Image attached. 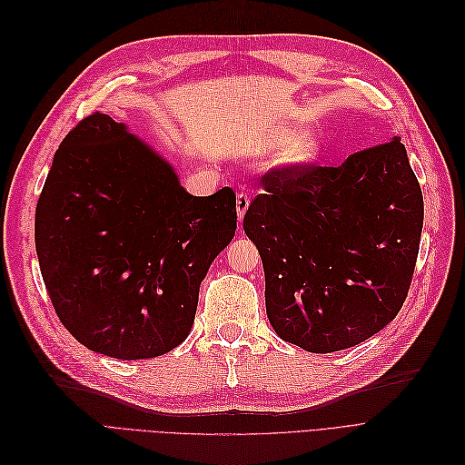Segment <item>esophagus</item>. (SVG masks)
I'll use <instances>...</instances> for the list:
<instances>
[{"mask_svg": "<svg viewBox=\"0 0 465 465\" xmlns=\"http://www.w3.org/2000/svg\"><path fill=\"white\" fill-rule=\"evenodd\" d=\"M250 201H252V196L248 193H244V191L236 194V212H238L240 219L246 215V212L250 208Z\"/></svg>", "mask_w": 465, "mask_h": 465, "instance_id": "esophagus-1", "label": "esophagus"}]
</instances>
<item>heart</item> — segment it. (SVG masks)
I'll list each match as a JSON object with an SVG mask.
<instances>
[{
	"mask_svg": "<svg viewBox=\"0 0 465 465\" xmlns=\"http://www.w3.org/2000/svg\"><path fill=\"white\" fill-rule=\"evenodd\" d=\"M320 142L311 136H302L295 140L290 147H287L283 154V163L292 164V166H301V164H311L320 157Z\"/></svg>",
	"mask_w": 465,
	"mask_h": 465,
	"instance_id": "b5f03b06",
	"label": "heart"
}]
</instances>
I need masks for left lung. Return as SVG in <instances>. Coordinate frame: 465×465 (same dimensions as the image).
Returning <instances> with one entry per match:
<instances>
[{
    "label": "left lung",
    "mask_w": 465,
    "mask_h": 465,
    "mask_svg": "<svg viewBox=\"0 0 465 465\" xmlns=\"http://www.w3.org/2000/svg\"><path fill=\"white\" fill-rule=\"evenodd\" d=\"M261 183L244 231L262 261L278 337L329 353L379 333L407 299L424 223L422 189L400 138L341 166L272 168Z\"/></svg>",
    "instance_id": "left-lung-1"
}]
</instances>
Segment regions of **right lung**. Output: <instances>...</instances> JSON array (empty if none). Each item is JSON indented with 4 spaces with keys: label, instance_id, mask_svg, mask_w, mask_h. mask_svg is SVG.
Segmentation results:
<instances>
[{
    "label": "right lung",
    "instance_id": "add662e5",
    "mask_svg": "<svg viewBox=\"0 0 465 465\" xmlns=\"http://www.w3.org/2000/svg\"><path fill=\"white\" fill-rule=\"evenodd\" d=\"M234 231L231 187L189 194L164 159L100 112L62 140L35 208L56 316L117 360L157 358L187 339L201 282Z\"/></svg>",
    "mask_w": 465,
    "mask_h": 465
}]
</instances>
